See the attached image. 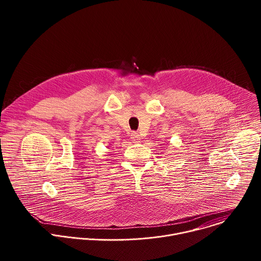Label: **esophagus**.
<instances>
[{"mask_svg": "<svg viewBox=\"0 0 261 261\" xmlns=\"http://www.w3.org/2000/svg\"><path fill=\"white\" fill-rule=\"evenodd\" d=\"M139 134L137 133V132H132L131 133V139H132V141H134V142H137L138 140H139Z\"/></svg>", "mask_w": 261, "mask_h": 261, "instance_id": "esophagus-1", "label": "esophagus"}]
</instances>
